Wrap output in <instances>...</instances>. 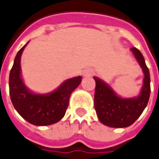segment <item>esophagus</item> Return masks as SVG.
Returning <instances> with one entry per match:
<instances>
[{
	"instance_id": "obj_1",
	"label": "esophagus",
	"mask_w": 159,
	"mask_h": 159,
	"mask_svg": "<svg viewBox=\"0 0 159 159\" xmlns=\"http://www.w3.org/2000/svg\"><path fill=\"white\" fill-rule=\"evenodd\" d=\"M94 73H95V71L93 69H86L83 71L84 76H92V75H94Z\"/></svg>"
}]
</instances>
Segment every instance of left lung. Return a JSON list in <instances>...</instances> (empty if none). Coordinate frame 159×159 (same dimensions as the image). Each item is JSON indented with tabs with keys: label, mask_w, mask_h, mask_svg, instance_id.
Returning a JSON list of instances; mask_svg holds the SVG:
<instances>
[{
	"label": "left lung",
	"mask_w": 159,
	"mask_h": 159,
	"mask_svg": "<svg viewBox=\"0 0 159 159\" xmlns=\"http://www.w3.org/2000/svg\"><path fill=\"white\" fill-rule=\"evenodd\" d=\"M132 52L143 68V86L141 94L134 98H121L106 83L94 77L95 80V109L98 119L103 125L111 127H127L141 116L147 106L150 95V76L143 54L136 48Z\"/></svg>",
	"instance_id": "obj_1"
}]
</instances>
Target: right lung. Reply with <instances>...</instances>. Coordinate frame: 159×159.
Masks as SVG:
<instances>
[{"instance_id":"right-lung-1","label":"right lung","mask_w":159,"mask_h":159,"mask_svg":"<svg viewBox=\"0 0 159 159\" xmlns=\"http://www.w3.org/2000/svg\"><path fill=\"white\" fill-rule=\"evenodd\" d=\"M16 56L9 72V95L13 106L23 119L35 125H48L63 119L69 105L70 94L81 82L78 76L65 80L57 90L47 95L32 93L21 79L20 59L25 47Z\"/></svg>"}]
</instances>
